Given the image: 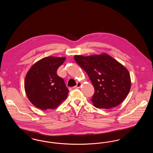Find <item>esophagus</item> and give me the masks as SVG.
Segmentation results:
<instances>
[{
  "instance_id": "34e87169",
  "label": "esophagus",
  "mask_w": 153,
  "mask_h": 153,
  "mask_svg": "<svg viewBox=\"0 0 153 153\" xmlns=\"http://www.w3.org/2000/svg\"><path fill=\"white\" fill-rule=\"evenodd\" d=\"M81 85H82V83L81 82H77V85L74 87V88H80V87L81 86Z\"/></svg>"
}]
</instances>
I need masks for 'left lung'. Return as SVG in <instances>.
<instances>
[{"mask_svg":"<svg viewBox=\"0 0 153 153\" xmlns=\"http://www.w3.org/2000/svg\"><path fill=\"white\" fill-rule=\"evenodd\" d=\"M74 58L95 88L91 101L95 107L109 109L126 99L131 88V78L122 64L106 53L86 57L76 55Z\"/></svg>","mask_w":153,"mask_h":153,"instance_id":"obj_1","label":"left lung"}]
</instances>
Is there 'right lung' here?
<instances>
[{
  "mask_svg": "<svg viewBox=\"0 0 153 153\" xmlns=\"http://www.w3.org/2000/svg\"><path fill=\"white\" fill-rule=\"evenodd\" d=\"M65 57L49 56L31 67L25 80L26 95L34 106L42 110L55 109L68 97L64 80L57 74Z\"/></svg>",
  "mask_w": 153,
  "mask_h": 153,
  "instance_id": "1",
  "label": "right lung"
}]
</instances>
